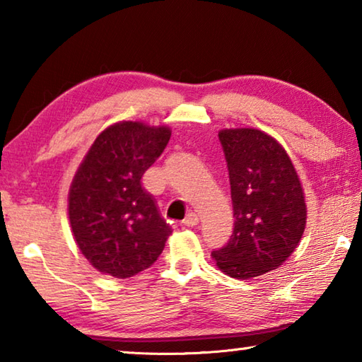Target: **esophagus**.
<instances>
[{
	"mask_svg": "<svg viewBox=\"0 0 362 362\" xmlns=\"http://www.w3.org/2000/svg\"><path fill=\"white\" fill-rule=\"evenodd\" d=\"M198 223H199V218L194 212H189L188 216L185 217V220H183V225H185V226H196Z\"/></svg>",
	"mask_w": 362,
	"mask_h": 362,
	"instance_id": "esophagus-1",
	"label": "esophagus"
}]
</instances>
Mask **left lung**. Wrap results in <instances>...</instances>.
I'll use <instances>...</instances> for the list:
<instances>
[{
  "label": "left lung",
  "mask_w": 362,
  "mask_h": 362,
  "mask_svg": "<svg viewBox=\"0 0 362 362\" xmlns=\"http://www.w3.org/2000/svg\"><path fill=\"white\" fill-rule=\"evenodd\" d=\"M218 140L228 168L235 228L212 259L228 276L250 279L283 265L298 246L306 225L303 188L289 155L263 131L223 129Z\"/></svg>",
  "instance_id": "1"
}]
</instances>
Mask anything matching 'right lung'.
<instances>
[{"label": "right lung", "mask_w": 362, "mask_h": 362, "mask_svg": "<svg viewBox=\"0 0 362 362\" xmlns=\"http://www.w3.org/2000/svg\"><path fill=\"white\" fill-rule=\"evenodd\" d=\"M170 139L166 126L121 121L94 140L69 193V217L81 254L100 273L124 279L150 268L173 230L142 177Z\"/></svg>", "instance_id": "obj_1"}]
</instances>
